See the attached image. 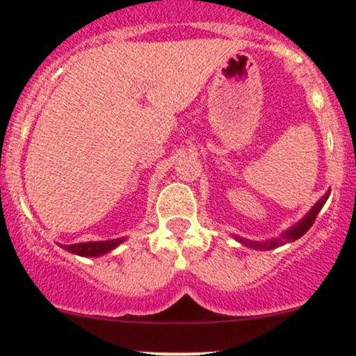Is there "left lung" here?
I'll list each match as a JSON object with an SVG mask.
<instances>
[{
    "label": "left lung",
    "mask_w": 356,
    "mask_h": 356,
    "mask_svg": "<svg viewBox=\"0 0 356 356\" xmlns=\"http://www.w3.org/2000/svg\"><path fill=\"white\" fill-rule=\"evenodd\" d=\"M329 195H331V193H325V195L322 196V198L318 200L317 203H315V207L312 208L310 213H308L307 217H305L303 220L300 222V224H296V225H294V227L288 229V231H286L284 234H282L279 239H272V241H264V243L248 241V239H241V238H238V239H239V241H241L245 246H248V248H257V250H272V248L282 246V245H284V243H288V241H296V239H300L301 236H303L305 232H307L308 229H310L312 225H314L315 218H317L318 211L322 210V207H324V203H325V201H327Z\"/></svg>",
    "instance_id": "obj_1"
}]
</instances>
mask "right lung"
<instances>
[{
	"mask_svg": "<svg viewBox=\"0 0 356 356\" xmlns=\"http://www.w3.org/2000/svg\"><path fill=\"white\" fill-rule=\"evenodd\" d=\"M124 239H111V241H92V243H77V245L63 246L70 253L79 254V257H99L117 248Z\"/></svg>",
	"mask_w": 356,
	"mask_h": 356,
	"instance_id": "right-lung-1",
	"label": "right lung"
}]
</instances>
